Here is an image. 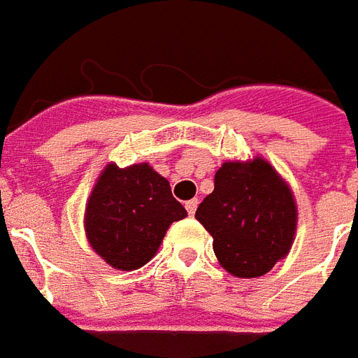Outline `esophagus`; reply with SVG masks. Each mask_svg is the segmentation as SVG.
I'll return each instance as SVG.
<instances>
[{
  "mask_svg": "<svg viewBox=\"0 0 358 358\" xmlns=\"http://www.w3.org/2000/svg\"><path fill=\"white\" fill-rule=\"evenodd\" d=\"M196 206H199V199H191L185 202V208H187L189 215H194V212H196Z\"/></svg>",
  "mask_w": 358,
  "mask_h": 358,
  "instance_id": "obj_1",
  "label": "esophagus"
}]
</instances>
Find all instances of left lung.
Listing matches in <instances>:
<instances>
[{
  "instance_id": "1",
  "label": "left lung",
  "mask_w": 358,
  "mask_h": 358,
  "mask_svg": "<svg viewBox=\"0 0 358 358\" xmlns=\"http://www.w3.org/2000/svg\"><path fill=\"white\" fill-rule=\"evenodd\" d=\"M194 217L214 239L220 264L237 278H258L285 258L296 227L293 192L268 162H225L214 192Z\"/></svg>"
}]
</instances>
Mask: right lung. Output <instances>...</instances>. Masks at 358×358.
I'll use <instances>...</instances> for the list:
<instances>
[{"label": "right lung", "instance_id": "1", "mask_svg": "<svg viewBox=\"0 0 358 358\" xmlns=\"http://www.w3.org/2000/svg\"><path fill=\"white\" fill-rule=\"evenodd\" d=\"M187 215L166 177L148 164H110L86 204L90 247L117 270H136L156 255L167 227Z\"/></svg>", "mask_w": 358, "mask_h": 358}]
</instances>
